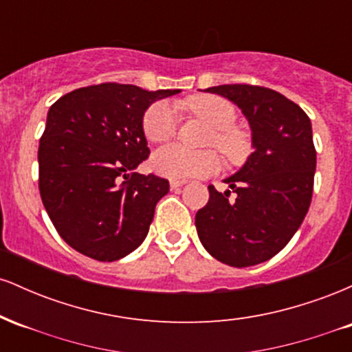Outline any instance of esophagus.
<instances>
[{
    "instance_id": "esophagus-1",
    "label": "esophagus",
    "mask_w": 352,
    "mask_h": 352,
    "mask_svg": "<svg viewBox=\"0 0 352 352\" xmlns=\"http://www.w3.org/2000/svg\"><path fill=\"white\" fill-rule=\"evenodd\" d=\"M182 185H185V180H170V187H172V190L179 188V187H182Z\"/></svg>"
}]
</instances>
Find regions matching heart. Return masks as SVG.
Masks as SVG:
<instances>
[{"label":"heart","instance_id":"obj_1","mask_svg":"<svg viewBox=\"0 0 352 352\" xmlns=\"http://www.w3.org/2000/svg\"><path fill=\"white\" fill-rule=\"evenodd\" d=\"M193 116L200 117L213 127L208 145L217 147L230 164H238L250 153V135L238 127L236 109L230 100L215 94L193 96L182 104ZM144 134L153 144L168 142L179 132V114L172 104L157 100L145 111ZM153 170L168 179L204 177L218 168V155L213 151L193 152L180 145H165L152 157Z\"/></svg>","mask_w":352,"mask_h":352}]
</instances>
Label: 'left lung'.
Wrapping results in <instances>:
<instances>
[{
  "instance_id": "obj_1",
  "label": "left lung",
  "mask_w": 352,
  "mask_h": 352,
  "mask_svg": "<svg viewBox=\"0 0 352 352\" xmlns=\"http://www.w3.org/2000/svg\"><path fill=\"white\" fill-rule=\"evenodd\" d=\"M241 109L253 132L254 152L225 180L195 215L205 250L221 263L243 268L273 258L292 240L308 213L314 187L316 148L309 117L273 89L252 84L208 87ZM236 195L233 199L229 195Z\"/></svg>"
}]
</instances>
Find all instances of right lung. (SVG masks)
<instances>
[{"mask_svg": "<svg viewBox=\"0 0 352 352\" xmlns=\"http://www.w3.org/2000/svg\"><path fill=\"white\" fill-rule=\"evenodd\" d=\"M179 89L102 82L52 104L39 140V193L58 233L76 252L116 261L145 240L167 179L134 172L148 159L142 117Z\"/></svg>", "mask_w": 352, "mask_h": 352, "instance_id": "right-lung-1", "label": "right lung"}]
</instances>
